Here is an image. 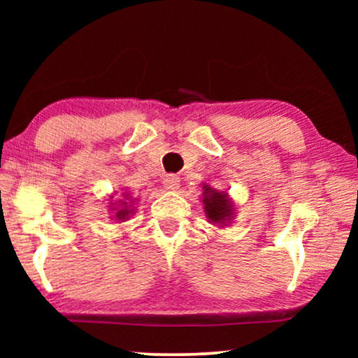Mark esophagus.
<instances>
[{"instance_id":"1","label":"esophagus","mask_w":358,"mask_h":358,"mask_svg":"<svg viewBox=\"0 0 358 358\" xmlns=\"http://www.w3.org/2000/svg\"><path fill=\"white\" fill-rule=\"evenodd\" d=\"M179 178L176 174H168L163 180L166 190H178L179 189Z\"/></svg>"}]
</instances>
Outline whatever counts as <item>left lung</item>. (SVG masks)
<instances>
[{
	"label": "left lung",
	"instance_id": "obj_1",
	"mask_svg": "<svg viewBox=\"0 0 358 358\" xmlns=\"http://www.w3.org/2000/svg\"><path fill=\"white\" fill-rule=\"evenodd\" d=\"M203 210L207 215L208 222L213 223L215 227H227L233 222L234 218V203L229 199L228 192L213 189L212 185L203 184L202 194Z\"/></svg>",
	"mask_w": 358,
	"mask_h": 358
}]
</instances>
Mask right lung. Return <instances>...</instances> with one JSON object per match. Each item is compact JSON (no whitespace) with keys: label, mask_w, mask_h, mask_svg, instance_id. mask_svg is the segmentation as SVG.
Listing matches in <instances>:
<instances>
[{"label":"right lung","mask_w":358,"mask_h":358,"mask_svg":"<svg viewBox=\"0 0 358 358\" xmlns=\"http://www.w3.org/2000/svg\"><path fill=\"white\" fill-rule=\"evenodd\" d=\"M114 195H110V205H109V212H112V218L117 220V222H125L129 220L130 215H134V205L136 202V199H131L130 194L124 192L122 194V199L112 200Z\"/></svg>","instance_id":"obj_1"}]
</instances>
